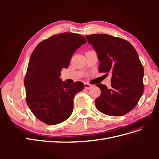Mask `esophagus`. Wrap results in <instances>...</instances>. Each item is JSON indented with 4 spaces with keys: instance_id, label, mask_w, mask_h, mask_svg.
<instances>
[{
    "instance_id": "obj_1",
    "label": "esophagus",
    "mask_w": 159,
    "mask_h": 159,
    "mask_svg": "<svg viewBox=\"0 0 159 159\" xmlns=\"http://www.w3.org/2000/svg\"><path fill=\"white\" fill-rule=\"evenodd\" d=\"M84 86H85V88L86 89H90L91 87H92V85L89 84H88V83H85V84H84Z\"/></svg>"
}]
</instances>
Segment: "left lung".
I'll use <instances>...</instances> for the list:
<instances>
[{"label": "left lung", "mask_w": 159, "mask_h": 159, "mask_svg": "<svg viewBox=\"0 0 159 159\" xmlns=\"http://www.w3.org/2000/svg\"><path fill=\"white\" fill-rule=\"evenodd\" d=\"M100 61L99 71L112 74L111 88L99 84L95 106L103 114L122 116L136 106L143 93L144 69L136 50L121 38L104 34L85 36Z\"/></svg>", "instance_id": "obj_1"}]
</instances>
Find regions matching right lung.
I'll list each match as a JSON object with an SVG mask.
<instances>
[{"label":"right lung","mask_w":159,"mask_h":159,"mask_svg":"<svg viewBox=\"0 0 159 159\" xmlns=\"http://www.w3.org/2000/svg\"><path fill=\"white\" fill-rule=\"evenodd\" d=\"M86 42L78 34L53 35L34 50L25 78L26 103L36 117L50 125L68 119L73 111L74 98L84 84H70L60 78L76 50Z\"/></svg>","instance_id":"add662e5"}]
</instances>
